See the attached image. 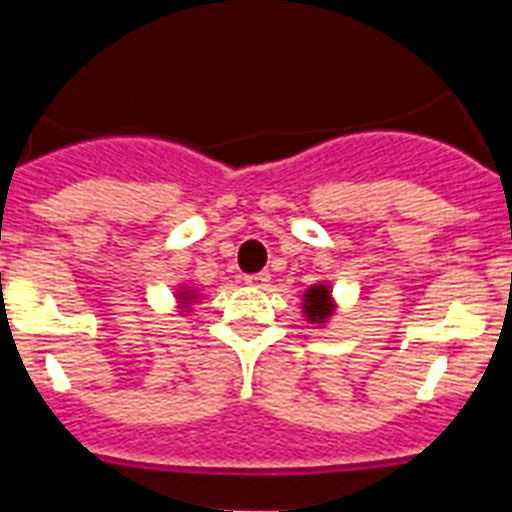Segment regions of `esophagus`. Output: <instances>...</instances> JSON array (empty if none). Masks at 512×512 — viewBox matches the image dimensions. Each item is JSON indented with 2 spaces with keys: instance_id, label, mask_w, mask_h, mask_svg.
<instances>
[{
  "instance_id": "34e87169",
  "label": "esophagus",
  "mask_w": 512,
  "mask_h": 512,
  "mask_svg": "<svg viewBox=\"0 0 512 512\" xmlns=\"http://www.w3.org/2000/svg\"><path fill=\"white\" fill-rule=\"evenodd\" d=\"M244 281H247L249 287L265 289L271 284V273H252V276H244Z\"/></svg>"
}]
</instances>
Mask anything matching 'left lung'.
<instances>
[{"mask_svg":"<svg viewBox=\"0 0 512 512\" xmlns=\"http://www.w3.org/2000/svg\"><path fill=\"white\" fill-rule=\"evenodd\" d=\"M303 316L308 324H313L316 329H327L329 321L335 319L337 313V300L332 295V284L329 281H319L303 292Z\"/></svg>","mask_w":512,"mask_h":512,"instance_id":"8db88e82","label":"left lung"}]
</instances>
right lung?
<instances>
[{
	"label": "right lung",
	"instance_id": "right-lung-1",
	"mask_svg": "<svg viewBox=\"0 0 512 512\" xmlns=\"http://www.w3.org/2000/svg\"><path fill=\"white\" fill-rule=\"evenodd\" d=\"M172 297H175V308L177 313H183V316H188V313L199 305L201 300V292L199 287H191V284H177L175 292H172Z\"/></svg>",
	"mask_w": 512,
	"mask_h": 512
}]
</instances>
